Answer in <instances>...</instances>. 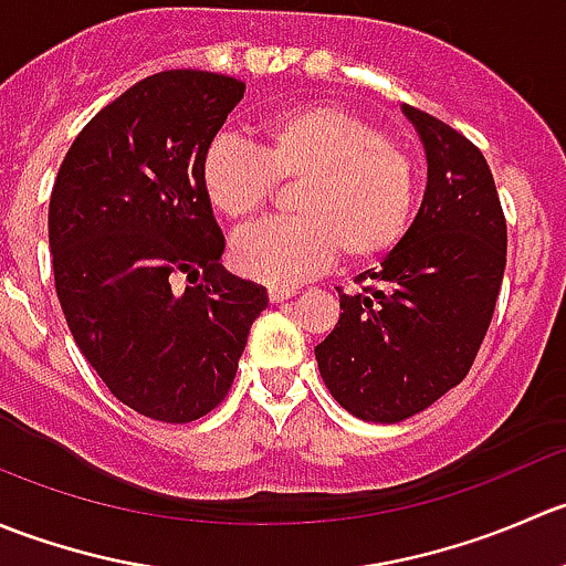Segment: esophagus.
<instances>
[{
    "label": "esophagus",
    "instance_id": "esophagus-1",
    "mask_svg": "<svg viewBox=\"0 0 566 566\" xmlns=\"http://www.w3.org/2000/svg\"><path fill=\"white\" fill-rule=\"evenodd\" d=\"M295 290L293 287H271L268 290V298H271V304H282V301L293 298Z\"/></svg>",
    "mask_w": 566,
    "mask_h": 566
}]
</instances>
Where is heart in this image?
Here are the masks:
<instances>
[{"label": "heart", "mask_w": 566, "mask_h": 566, "mask_svg": "<svg viewBox=\"0 0 566 566\" xmlns=\"http://www.w3.org/2000/svg\"><path fill=\"white\" fill-rule=\"evenodd\" d=\"M199 182L227 221H249L273 193L295 186L298 219L265 221L232 241V265L271 287L323 271L336 254L364 265L391 254L419 205L416 161L373 119L339 104L287 108L256 125V150L219 136L202 153Z\"/></svg>", "instance_id": "1"}]
</instances>
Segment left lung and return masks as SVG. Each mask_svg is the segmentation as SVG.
Returning <instances> with one entry per match:
<instances>
[{
    "label": "left lung",
    "instance_id": "8db88e82",
    "mask_svg": "<svg viewBox=\"0 0 566 566\" xmlns=\"http://www.w3.org/2000/svg\"><path fill=\"white\" fill-rule=\"evenodd\" d=\"M427 153V188L405 241L339 293L342 315L315 347L331 397L394 424L460 384L493 319L506 219L482 150L443 119L402 106Z\"/></svg>",
    "mask_w": 566,
    "mask_h": 566
}]
</instances>
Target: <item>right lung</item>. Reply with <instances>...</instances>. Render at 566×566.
Listing matches in <instances>:
<instances>
[{"mask_svg": "<svg viewBox=\"0 0 566 566\" xmlns=\"http://www.w3.org/2000/svg\"><path fill=\"white\" fill-rule=\"evenodd\" d=\"M243 90L208 71L142 78L84 125L51 191L67 328L119 402L167 424L202 419L227 397L268 306L262 284L219 262L224 235L199 182L202 153ZM180 275L186 289L174 287Z\"/></svg>", "mask_w": 566, "mask_h": 566, "instance_id": "right-lung-1", "label": "right lung"}]
</instances>
